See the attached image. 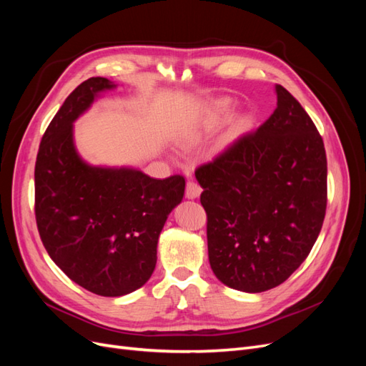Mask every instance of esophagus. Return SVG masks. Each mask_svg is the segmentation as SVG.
Instances as JSON below:
<instances>
[{
	"label": "esophagus",
	"instance_id": "obj_1",
	"mask_svg": "<svg viewBox=\"0 0 366 366\" xmlns=\"http://www.w3.org/2000/svg\"><path fill=\"white\" fill-rule=\"evenodd\" d=\"M202 194V187L198 183L195 182H187L186 184V197L189 198V200H194V198H198Z\"/></svg>",
	"mask_w": 366,
	"mask_h": 366
}]
</instances>
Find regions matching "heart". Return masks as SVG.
I'll return each instance as SVG.
<instances>
[{
	"label": "heart",
	"instance_id": "b5f03b06",
	"mask_svg": "<svg viewBox=\"0 0 366 366\" xmlns=\"http://www.w3.org/2000/svg\"><path fill=\"white\" fill-rule=\"evenodd\" d=\"M230 107H232V101H230V99H227V97L218 99V101H215L212 105L207 107V109L202 116L200 124H198L194 128H189V129H187L186 132H183V134L180 136V139H179L180 147L191 148L192 145H195L197 142H200V139L203 137V132L206 129H209V128H212L218 122V119L221 116H224L229 112ZM247 127H249V119L247 117H242L238 122V124L234 128H232V134H234V136L241 134L242 131L247 129Z\"/></svg>",
	"mask_w": 366,
	"mask_h": 366
}]
</instances>
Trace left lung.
Returning <instances> with one entry per match:
<instances>
[{
    "label": "left lung",
    "mask_w": 366,
    "mask_h": 366,
    "mask_svg": "<svg viewBox=\"0 0 366 366\" xmlns=\"http://www.w3.org/2000/svg\"><path fill=\"white\" fill-rule=\"evenodd\" d=\"M274 92L273 114L195 171L210 267L224 285L246 293L282 284L305 261L327 207L322 137L284 86Z\"/></svg>",
    "instance_id": "obj_1"
}]
</instances>
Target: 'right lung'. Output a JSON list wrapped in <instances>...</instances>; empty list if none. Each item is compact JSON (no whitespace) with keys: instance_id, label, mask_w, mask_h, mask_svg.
<instances>
[{"instance_id":"obj_1","label":"right lung","mask_w":366,"mask_h":366,"mask_svg":"<svg viewBox=\"0 0 366 366\" xmlns=\"http://www.w3.org/2000/svg\"><path fill=\"white\" fill-rule=\"evenodd\" d=\"M117 85L90 77L65 99L42 136L35 214L42 244L71 281L99 296H124L156 269L160 232L184 195V179H152L131 166H94L76 149L73 124Z\"/></svg>"}]
</instances>
